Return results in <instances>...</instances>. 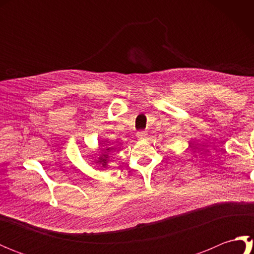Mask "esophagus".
Instances as JSON below:
<instances>
[{
    "label": "esophagus",
    "instance_id": "1",
    "mask_svg": "<svg viewBox=\"0 0 254 254\" xmlns=\"http://www.w3.org/2000/svg\"><path fill=\"white\" fill-rule=\"evenodd\" d=\"M136 136H137V138H138V139H144V138H146V136H147V132H146V131H138V132L136 133Z\"/></svg>",
    "mask_w": 254,
    "mask_h": 254
}]
</instances>
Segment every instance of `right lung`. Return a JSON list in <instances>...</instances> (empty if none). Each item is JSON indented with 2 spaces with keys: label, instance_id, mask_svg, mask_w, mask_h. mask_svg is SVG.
<instances>
[{
  "label": "right lung",
  "instance_id": "obj_1",
  "mask_svg": "<svg viewBox=\"0 0 254 254\" xmlns=\"http://www.w3.org/2000/svg\"><path fill=\"white\" fill-rule=\"evenodd\" d=\"M102 146H108V145H102ZM113 148L112 147H106L105 149H101L100 156L96 160V164L101 165L102 168H107L108 167V161H109V152H111Z\"/></svg>",
  "mask_w": 254,
  "mask_h": 254
}]
</instances>
